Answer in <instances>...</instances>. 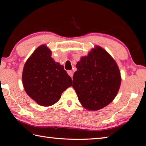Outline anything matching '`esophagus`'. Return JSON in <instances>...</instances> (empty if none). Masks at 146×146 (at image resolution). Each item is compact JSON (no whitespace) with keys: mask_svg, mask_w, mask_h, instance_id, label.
Masks as SVG:
<instances>
[{"mask_svg":"<svg viewBox=\"0 0 146 146\" xmlns=\"http://www.w3.org/2000/svg\"><path fill=\"white\" fill-rule=\"evenodd\" d=\"M68 75H70L71 78H73V71H71V70H69V71H68Z\"/></svg>","mask_w":146,"mask_h":146,"instance_id":"obj_1","label":"esophagus"}]
</instances>
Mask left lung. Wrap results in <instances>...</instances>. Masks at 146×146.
<instances>
[{
	"mask_svg": "<svg viewBox=\"0 0 146 146\" xmlns=\"http://www.w3.org/2000/svg\"><path fill=\"white\" fill-rule=\"evenodd\" d=\"M73 88L78 100L90 111H97L113 100L119 90L121 76L116 62L107 51L96 46L76 65Z\"/></svg>",
	"mask_w": 146,
	"mask_h": 146,
	"instance_id": "8db88e82",
	"label": "left lung"
}]
</instances>
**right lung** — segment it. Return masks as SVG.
I'll list each match as a JSON object with an SVG mask.
<instances>
[{"instance_id":"1","label":"right lung","mask_w":146,"mask_h":146,"mask_svg":"<svg viewBox=\"0 0 146 146\" xmlns=\"http://www.w3.org/2000/svg\"><path fill=\"white\" fill-rule=\"evenodd\" d=\"M23 83L26 93L38 104L50 106L72 86L64 66L51 58V51L42 45L29 56L24 66Z\"/></svg>"}]
</instances>
